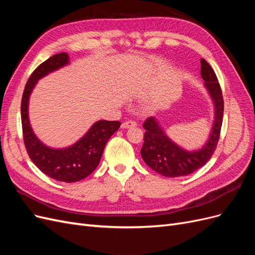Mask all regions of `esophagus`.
<instances>
[{"mask_svg": "<svg viewBox=\"0 0 255 255\" xmlns=\"http://www.w3.org/2000/svg\"><path fill=\"white\" fill-rule=\"evenodd\" d=\"M137 123L136 121H133V120H128V121H125L122 123V128H133V127H136Z\"/></svg>", "mask_w": 255, "mask_h": 255, "instance_id": "34e87169", "label": "esophagus"}]
</instances>
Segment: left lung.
I'll list each match as a JSON object with an SVG mask.
<instances>
[{
  "instance_id": "1",
  "label": "left lung",
  "mask_w": 255,
  "mask_h": 255,
  "mask_svg": "<svg viewBox=\"0 0 255 255\" xmlns=\"http://www.w3.org/2000/svg\"><path fill=\"white\" fill-rule=\"evenodd\" d=\"M201 76L215 106L212 132L201 149L187 151L181 148L165 134L156 118L150 117L143 123L145 133L140 151L141 156L146 165L164 176L176 177L195 172L211 159L217 148L222 126L223 98L217 76L203 58L201 59Z\"/></svg>"
}]
</instances>
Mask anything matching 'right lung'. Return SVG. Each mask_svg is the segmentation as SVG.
<instances>
[{
  "label": "right lung",
  "mask_w": 255,
  "mask_h": 255,
  "mask_svg": "<svg viewBox=\"0 0 255 255\" xmlns=\"http://www.w3.org/2000/svg\"><path fill=\"white\" fill-rule=\"evenodd\" d=\"M69 64L67 53L55 54L38 66L25 85L21 102L23 139L29 158L40 170L52 179L74 183L95 171L105 145L121 122L99 120L74 144L64 149H53L43 144L34 134L28 119V100L36 83L43 76Z\"/></svg>",
  "instance_id": "add662e5"
}]
</instances>
